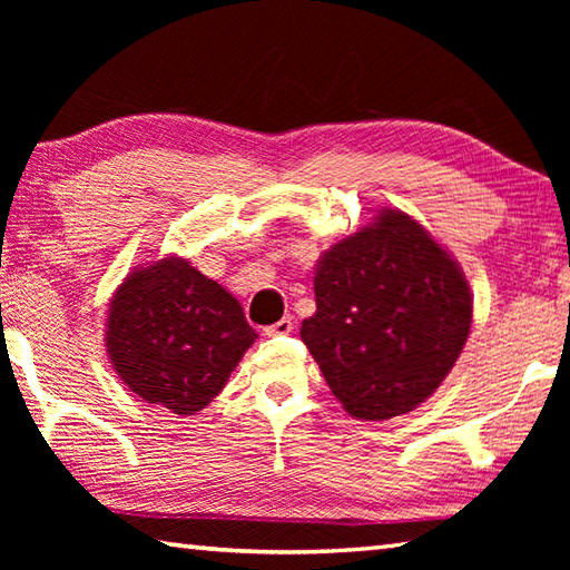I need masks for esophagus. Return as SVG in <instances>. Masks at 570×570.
Wrapping results in <instances>:
<instances>
[{"mask_svg":"<svg viewBox=\"0 0 570 570\" xmlns=\"http://www.w3.org/2000/svg\"><path fill=\"white\" fill-rule=\"evenodd\" d=\"M292 331H294V321H292V318H282V321H276V323H272V325H266L264 335L276 337V335H288Z\"/></svg>","mask_w":570,"mask_h":570,"instance_id":"obj_1","label":"esophagus"}]
</instances>
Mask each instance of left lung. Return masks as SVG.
<instances>
[{"label":"left lung","mask_w":570,"mask_h":570,"mask_svg":"<svg viewBox=\"0 0 570 570\" xmlns=\"http://www.w3.org/2000/svg\"><path fill=\"white\" fill-rule=\"evenodd\" d=\"M316 313L301 341L350 416L409 414L463 353L472 296L463 272L426 229L386 208L316 266Z\"/></svg>","instance_id":"8db88e82"}]
</instances>
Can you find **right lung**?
I'll list each match as a JSON object with an SVG mask.
<instances>
[{
    "label": "right lung",
    "mask_w": 570,
    "mask_h": 570,
    "mask_svg": "<svg viewBox=\"0 0 570 570\" xmlns=\"http://www.w3.org/2000/svg\"><path fill=\"white\" fill-rule=\"evenodd\" d=\"M257 333L239 301L190 262L131 272L107 313V355L131 392L190 416L223 392Z\"/></svg>",
    "instance_id": "add662e5"
}]
</instances>
